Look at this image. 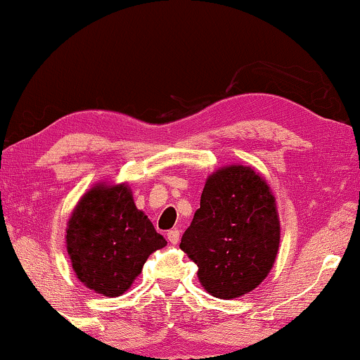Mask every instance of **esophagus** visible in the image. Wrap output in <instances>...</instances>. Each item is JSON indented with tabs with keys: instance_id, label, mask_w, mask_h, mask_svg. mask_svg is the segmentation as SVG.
I'll return each instance as SVG.
<instances>
[{
	"instance_id": "1",
	"label": "esophagus",
	"mask_w": 360,
	"mask_h": 360,
	"mask_svg": "<svg viewBox=\"0 0 360 360\" xmlns=\"http://www.w3.org/2000/svg\"><path fill=\"white\" fill-rule=\"evenodd\" d=\"M167 238H169V240L172 244H176L180 240V231L179 229H172L167 233Z\"/></svg>"
}]
</instances>
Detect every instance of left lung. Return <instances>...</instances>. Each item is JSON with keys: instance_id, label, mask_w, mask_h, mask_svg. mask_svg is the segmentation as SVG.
I'll return each instance as SVG.
<instances>
[{"instance_id": "1", "label": "left lung", "mask_w": 360, "mask_h": 360, "mask_svg": "<svg viewBox=\"0 0 360 360\" xmlns=\"http://www.w3.org/2000/svg\"><path fill=\"white\" fill-rule=\"evenodd\" d=\"M278 243L280 223L269 185L249 167L233 165L206 181L180 248L198 265L206 292L229 300L267 277Z\"/></svg>"}]
</instances>
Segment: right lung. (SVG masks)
Here are the masks:
<instances>
[{
	"mask_svg": "<svg viewBox=\"0 0 360 360\" xmlns=\"http://www.w3.org/2000/svg\"><path fill=\"white\" fill-rule=\"evenodd\" d=\"M167 240L136 208L126 185L95 186L80 200L67 228V250L80 282L120 297Z\"/></svg>",
	"mask_w": 360,
	"mask_h": 360,
	"instance_id": "add662e5",
	"label": "right lung"
}]
</instances>
